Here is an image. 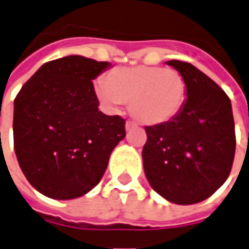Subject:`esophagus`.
Wrapping results in <instances>:
<instances>
[{
    "label": "esophagus",
    "instance_id": "34e87169",
    "mask_svg": "<svg viewBox=\"0 0 249 249\" xmlns=\"http://www.w3.org/2000/svg\"><path fill=\"white\" fill-rule=\"evenodd\" d=\"M134 127H138V123L134 122V121H127L126 122V130H131Z\"/></svg>",
    "mask_w": 249,
    "mask_h": 249
}]
</instances>
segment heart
<instances>
[{
    "label": "heart",
    "mask_w": 249,
    "mask_h": 249,
    "mask_svg": "<svg viewBox=\"0 0 249 249\" xmlns=\"http://www.w3.org/2000/svg\"><path fill=\"white\" fill-rule=\"evenodd\" d=\"M97 96L106 106L130 102V111L140 122L159 124L180 113L186 98L184 76L172 68L121 67L96 85Z\"/></svg>",
    "instance_id": "heart-1"
}]
</instances>
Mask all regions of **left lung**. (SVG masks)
<instances>
[{"label":"left lung","instance_id":"obj_1","mask_svg":"<svg viewBox=\"0 0 249 249\" xmlns=\"http://www.w3.org/2000/svg\"><path fill=\"white\" fill-rule=\"evenodd\" d=\"M186 82V101L171 121L145 127L143 165L149 185L169 202L193 205L224 184L236 138L229 96L190 63L167 61Z\"/></svg>","mask_w":249,"mask_h":249}]
</instances>
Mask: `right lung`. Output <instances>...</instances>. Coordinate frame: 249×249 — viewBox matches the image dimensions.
Listing matches in <instances>:
<instances>
[{"label": "right lung", "mask_w": 249, "mask_h": 249, "mask_svg": "<svg viewBox=\"0 0 249 249\" xmlns=\"http://www.w3.org/2000/svg\"><path fill=\"white\" fill-rule=\"evenodd\" d=\"M110 67L71 55L48 61L14 100V149L23 175L46 197L73 199L102 178L126 121L106 115L91 80Z\"/></svg>", "instance_id": "add662e5"}]
</instances>
